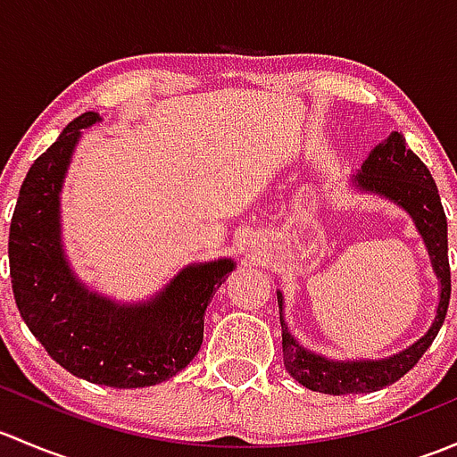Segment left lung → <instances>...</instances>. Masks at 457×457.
<instances>
[{
	"label": "left lung",
	"instance_id": "obj_1",
	"mask_svg": "<svg viewBox=\"0 0 457 457\" xmlns=\"http://www.w3.org/2000/svg\"><path fill=\"white\" fill-rule=\"evenodd\" d=\"M352 183L356 190L371 192L382 199L403 207L416 223L425 241L431 267L440 280V303H437L436 318L420 340L403 352L394 353L382 361H331L320 353L310 352L289 334L283 318V292L278 296L280 327H283V362L285 370L294 380L303 386L320 394H371L385 389L395 380L413 370L422 353L431 347L445 322L446 307L451 298V270H449V245H446V216L440 203L436 181L427 165L413 154L404 143L400 132H391L385 141L378 143L361 165V172L353 174Z\"/></svg>",
	"mask_w": 457,
	"mask_h": 457
}]
</instances>
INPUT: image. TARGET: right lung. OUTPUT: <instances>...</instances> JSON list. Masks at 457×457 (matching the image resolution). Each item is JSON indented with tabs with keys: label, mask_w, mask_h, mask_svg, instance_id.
I'll return each mask as SVG.
<instances>
[{
	"label": "right lung",
	"mask_w": 457,
	"mask_h": 457,
	"mask_svg": "<svg viewBox=\"0 0 457 457\" xmlns=\"http://www.w3.org/2000/svg\"><path fill=\"white\" fill-rule=\"evenodd\" d=\"M96 121L99 114L84 112L68 123L21 183L8 234L12 294L32 336L72 376L114 389L152 386L199 353L207 305L237 262H192L150 301L126 305L72 274L59 196L81 130Z\"/></svg>",
	"instance_id": "right-lung-1"
}]
</instances>
